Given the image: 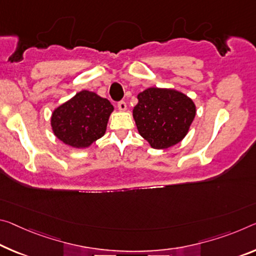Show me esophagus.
I'll use <instances>...</instances> for the list:
<instances>
[{"instance_id":"obj_1","label":"esophagus","mask_w":256,"mask_h":256,"mask_svg":"<svg viewBox=\"0 0 256 256\" xmlns=\"http://www.w3.org/2000/svg\"><path fill=\"white\" fill-rule=\"evenodd\" d=\"M117 107H118V109L122 112L126 110V102H125V101H123V100L118 101V104H117Z\"/></svg>"}]
</instances>
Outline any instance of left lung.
I'll return each mask as SVG.
<instances>
[{"mask_svg":"<svg viewBox=\"0 0 256 256\" xmlns=\"http://www.w3.org/2000/svg\"><path fill=\"white\" fill-rule=\"evenodd\" d=\"M133 108L138 131L152 148L165 149L184 139L196 115L192 99L168 88H149Z\"/></svg>","mask_w":256,"mask_h":256,"instance_id":"1","label":"left lung"}]
</instances>
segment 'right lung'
<instances>
[{
    "label": "right lung",
    "instance_id": "add662e5",
    "mask_svg": "<svg viewBox=\"0 0 256 256\" xmlns=\"http://www.w3.org/2000/svg\"><path fill=\"white\" fill-rule=\"evenodd\" d=\"M112 104L94 92L80 91L52 114L51 125L56 136L76 148L88 147L106 132Z\"/></svg>",
    "mask_w": 256,
    "mask_h": 256
}]
</instances>
